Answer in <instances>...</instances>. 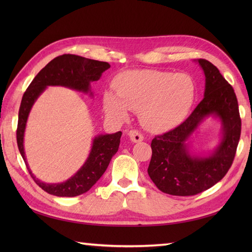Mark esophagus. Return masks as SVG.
<instances>
[{"instance_id": "1", "label": "esophagus", "mask_w": 252, "mask_h": 252, "mask_svg": "<svg viewBox=\"0 0 252 252\" xmlns=\"http://www.w3.org/2000/svg\"><path fill=\"white\" fill-rule=\"evenodd\" d=\"M127 135H129L131 142H133V143H138V142H142L144 140V136L136 130H131L129 133H127Z\"/></svg>"}]
</instances>
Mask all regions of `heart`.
Returning a JSON list of instances; mask_svg holds the SVG:
<instances>
[{
    "label": "heart",
    "mask_w": 252,
    "mask_h": 252,
    "mask_svg": "<svg viewBox=\"0 0 252 252\" xmlns=\"http://www.w3.org/2000/svg\"><path fill=\"white\" fill-rule=\"evenodd\" d=\"M115 93L105 92L104 110L123 121L140 110L142 125L153 132L174 129L185 120L196 98V84L187 73L130 70L114 80Z\"/></svg>",
    "instance_id": "1"
}]
</instances>
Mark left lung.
<instances>
[{
  "mask_svg": "<svg viewBox=\"0 0 252 252\" xmlns=\"http://www.w3.org/2000/svg\"><path fill=\"white\" fill-rule=\"evenodd\" d=\"M196 62L206 78L202 100L182 125L152 141L147 172L155 185L169 195H196L221 181L233 163L240 137L242 120L233 88L213 63ZM209 116L221 122L220 142L208 155L192 154L190 137Z\"/></svg>",
  "mask_w": 252,
  "mask_h": 252,
  "instance_id": "1",
  "label": "left lung"
}]
</instances>
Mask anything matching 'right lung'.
Segmentation results:
<instances>
[{
  "label": "right lung",
  "mask_w": 252,
  "mask_h": 252,
  "mask_svg": "<svg viewBox=\"0 0 252 252\" xmlns=\"http://www.w3.org/2000/svg\"><path fill=\"white\" fill-rule=\"evenodd\" d=\"M108 68H110L108 63L89 60L78 55L63 54L51 61L36 74L23 96L18 114V148L31 178L42 189L51 195L74 197L87 192L104 174L112 156L118 152L122 133L119 131L112 134L95 136L89 157L71 178L62 183H45L36 179L32 173L25 153V130L32 106L47 87H65L93 96L91 83L99 80L101 73Z\"/></svg>",
  "instance_id": "right-lung-1"
}]
</instances>
